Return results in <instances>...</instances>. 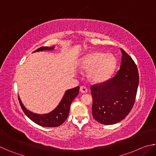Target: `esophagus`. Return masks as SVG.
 I'll return each instance as SVG.
<instances>
[{
    "label": "esophagus",
    "mask_w": 156,
    "mask_h": 156,
    "mask_svg": "<svg viewBox=\"0 0 156 156\" xmlns=\"http://www.w3.org/2000/svg\"><path fill=\"white\" fill-rule=\"evenodd\" d=\"M80 91L81 93L85 94V93H87V92L88 89H87V88L86 87H84V86H81V87H80Z\"/></svg>",
    "instance_id": "esophagus-1"
}]
</instances>
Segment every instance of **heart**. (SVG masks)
Returning <instances> with one entry per match:
<instances>
[{"label":"heart","mask_w":156,"mask_h":156,"mask_svg":"<svg viewBox=\"0 0 156 156\" xmlns=\"http://www.w3.org/2000/svg\"><path fill=\"white\" fill-rule=\"evenodd\" d=\"M116 66V59L112 54L99 51L88 54L81 58L79 67L89 71V77L96 83H101L109 78Z\"/></svg>","instance_id":"heart-1"}]
</instances>
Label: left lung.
<instances>
[{
	"mask_svg": "<svg viewBox=\"0 0 156 156\" xmlns=\"http://www.w3.org/2000/svg\"><path fill=\"white\" fill-rule=\"evenodd\" d=\"M122 60L115 76L103 83L91 87L92 114L103 125L122 120L133 107L139 84L137 66L126 52L120 49Z\"/></svg>",
	"mask_w": 156,
	"mask_h": 156,
	"instance_id": "8db88e82",
	"label": "left lung"
}]
</instances>
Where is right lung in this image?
I'll use <instances>...</instances> for the list:
<instances>
[{
    "instance_id": "obj_1",
    "label": "right lung",
    "mask_w": 156,
    "mask_h": 156,
    "mask_svg": "<svg viewBox=\"0 0 156 156\" xmlns=\"http://www.w3.org/2000/svg\"><path fill=\"white\" fill-rule=\"evenodd\" d=\"M54 46L50 47H42L34 51V53L43 51H51L54 49ZM79 89H80L79 87H76L75 88L68 89L66 91L58 105L51 112L45 113V114H38V113L30 112L23 105L19 96H18V100H19L20 107L25 115L33 122L37 125L45 126V127H56V126L61 125L67 118L71 104L73 99L78 95Z\"/></svg>"
}]
</instances>
